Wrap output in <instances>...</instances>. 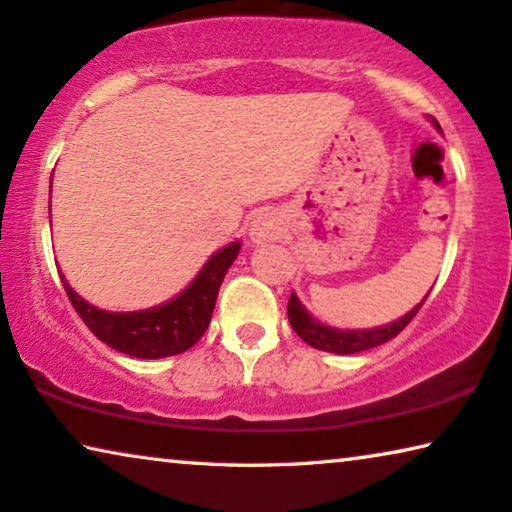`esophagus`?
Returning <instances> with one entry per match:
<instances>
[{"instance_id":"1","label":"esophagus","mask_w":512,"mask_h":512,"mask_svg":"<svg viewBox=\"0 0 512 512\" xmlns=\"http://www.w3.org/2000/svg\"><path fill=\"white\" fill-rule=\"evenodd\" d=\"M283 234V218L276 211H259L248 225V236L253 243L276 241Z\"/></svg>"}]
</instances>
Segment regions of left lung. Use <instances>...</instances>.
Returning <instances> with one entry per match:
<instances>
[{
    "mask_svg": "<svg viewBox=\"0 0 512 512\" xmlns=\"http://www.w3.org/2000/svg\"><path fill=\"white\" fill-rule=\"evenodd\" d=\"M431 122H434V127L441 132V125H438L434 118H431ZM424 301H427V297H424L415 308H410L403 318L390 322V325L373 327V329H336V327L322 325L320 320H315L313 315L306 311L304 304H301L297 294L292 292L290 301H287V318H290L292 329L297 331V334L304 338L311 348L334 352V355H355V352L371 350L376 348V345H383L390 341V338L397 336L399 331L415 318V313L420 311Z\"/></svg>",
    "mask_w": 512,
    "mask_h": 512,
    "instance_id": "1",
    "label": "left lung"
}]
</instances>
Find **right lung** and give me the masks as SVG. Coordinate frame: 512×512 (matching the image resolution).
Segmentation results:
<instances>
[{
  "label": "right lung",
  "instance_id": "right-lung-1",
  "mask_svg": "<svg viewBox=\"0 0 512 512\" xmlns=\"http://www.w3.org/2000/svg\"><path fill=\"white\" fill-rule=\"evenodd\" d=\"M50 187H53V178H50ZM239 250L241 241H232L229 246L220 248L218 253L208 257V262L201 266L183 292H178L174 299L164 301L160 306L143 308V311H104V308L88 304L67 283L62 271L60 278L71 306L76 308V313L81 315V320L99 341H104L113 350L125 352L129 357L162 359L181 355L204 336L208 322H211L222 278L227 276Z\"/></svg>",
  "mask_w": 512,
  "mask_h": 512
}]
</instances>
